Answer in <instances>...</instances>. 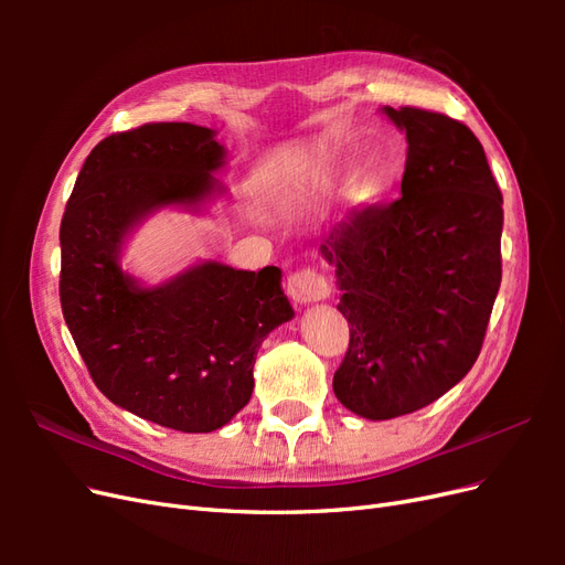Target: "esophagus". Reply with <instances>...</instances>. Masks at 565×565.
I'll return each instance as SVG.
<instances>
[{
    "label": "esophagus",
    "instance_id": "esophagus-1",
    "mask_svg": "<svg viewBox=\"0 0 565 565\" xmlns=\"http://www.w3.org/2000/svg\"><path fill=\"white\" fill-rule=\"evenodd\" d=\"M287 295L297 303H313L330 295V285L318 270L303 268L287 278Z\"/></svg>",
    "mask_w": 565,
    "mask_h": 565
}]
</instances>
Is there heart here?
<instances>
[{
    "instance_id": "obj_1",
    "label": "heart",
    "mask_w": 565,
    "mask_h": 565,
    "mask_svg": "<svg viewBox=\"0 0 565 565\" xmlns=\"http://www.w3.org/2000/svg\"><path fill=\"white\" fill-rule=\"evenodd\" d=\"M349 179H351V164H341L322 179V185L339 188V185H344ZM384 188H386V174L380 167H370L363 174H358L349 183L347 195L355 204V207H367V204H374L384 195Z\"/></svg>"
}]
</instances>
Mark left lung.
<instances>
[{
	"mask_svg": "<svg viewBox=\"0 0 565 565\" xmlns=\"http://www.w3.org/2000/svg\"><path fill=\"white\" fill-rule=\"evenodd\" d=\"M382 113L407 139L401 198L355 210L324 237L351 324L334 396L372 422L415 413L476 363L502 280V193L457 119Z\"/></svg>",
	"mask_w": 565,
	"mask_h": 565,
	"instance_id": "left-lung-1",
	"label": "left lung"
}]
</instances>
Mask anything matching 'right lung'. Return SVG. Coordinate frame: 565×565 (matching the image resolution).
<instances>
[{"label":"right lung","instance_id":"1","mask_svg":"<svg viewBox=\"0 0 565 565\" xmlns=\"http://www.w3.org/2000/svg\"><path fill=\"white\" fill-rule=\"evenodd\" d=\"M216 131L160 122L113 134L84 160L61 221V306L106 398L183 434L226 426L249 403L262 341L292 320L282 270L200 262L160 285L122 268L134 228L167 207L226 195Z\"/></svg>","mask_w":565,"mask_h":565}]
</instances>
